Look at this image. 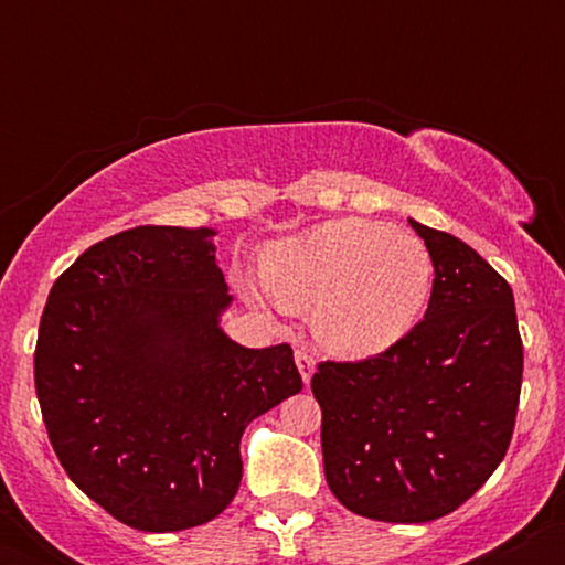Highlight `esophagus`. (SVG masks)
<instances>
[{"mask_svg": "<svg viewBox=\"0 0 565 565\" xmlns=\"http://www.w3.org/2000/svg\"><path fill=\"white\" fill-rule=\"evenodd\" d=\"M295 364H297V369H300L302 382L308 385L310 377H313V372H316V359L310 353H305V350H295Z\"/></svg>", "mask_w": 565, "mask_h": 565, "instance_id": "1", "label": "esophagus"}]
</instances>
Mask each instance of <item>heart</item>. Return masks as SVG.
Returning a JSON list of instances; mask_svg holds the SVG:
<instances>
[{"instance_id": "b5f03b06", "label": "heart", "mask_w": 565, "mask_h": 565, "mask_svg": "<svg viewBox=\"0 0 565 565\" xmlns=\"http://www.w3.org/2000/svg\"><path fill=\"white\" fill-rule=\"evenodd\" d=\"M268 295L309 310L323 348L366 359L395 345L423 319L433 291L427 246L374 220L342 217L270 246L260 260Z\"/></svg>"}]
</instances>
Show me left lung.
Here are the masks:
<instances>
[{
	"label": "left lung",
	"instance_id": "8db88e82",
	"mask_svg": "<svg viewBox=\"0 0 565 565\" xmlns=\"http://www.w3.org/2000/svg\"><path fill=\"white\" fill-rule=\"evenodd\" d=\"M408 223L436 274L425 319L385 353L327 361L310 380L329 489L385 523L436 521L481 489L510 446L523 377L510 284L462 238Z\"/></svg>",
	"mask_w": 565,
	"mask_h": 565
}]
</instances>
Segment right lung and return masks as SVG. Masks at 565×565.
I'll list each match as a JSON object with an SVG mask.
<instances>
[{"label":"right lung","instance_id":"1","mask_svg":"<svg viewBox=\"0 0 565 565\" xmlns=\"http://www.w3.org/2000/svg\"><path fill=\"white\" fill-rule=\"evenodd\" d=\"M215 228L140 225L89 246L50 289L36 398L68 478L116 521L183 531L242 483V436L302 391L291 348H244Z\"/></svg>","mask_w":565,"mask_h":565}]
</instances>
